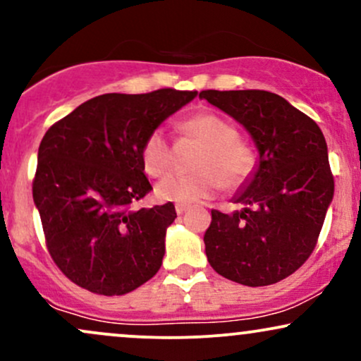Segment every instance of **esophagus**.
Segmentation results:
<instances>
[{"instance_id":"obj_1","label":"esophagus","mask_w":361,"mask_h":361,"mask_svg":"<svg viewBox=\"0 0 361 361\" xmlns=\"http://www.w3.org/2000/svg\"><path fill=\"white\" fill-rule=\"evenodd\" d=\"M188 209H190V205H186V204H176V205H175V210H176L178 215L185 214Z\"/></svg>"}]
</instances>
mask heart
I'll use <instances>...</instances> for the list:
<instances>
[{
    "label": "heart",
    "mask_w": 361,
    "mask_h": 361,
    "mask_svg": "<svg viewBox=\"0 0 361 361\" xmlns=\"http://www.w3.org/2000/svg\"><path fill=\"white\" fill-rule=\"evenodd\" d=\"M181 137L193 139L202 149L193 159L195 173L169 175L156 186V195L163 202L193 204L214 197L221 188H238L255 169V154L238 139V130L226 118L212 111H200L178 126ZM144 171L159 178L171 171L175 149L168 135L156 128L144 140L140 149Z\"/></svg>",
    "instance_id": "heart-1"
}]
</instances>
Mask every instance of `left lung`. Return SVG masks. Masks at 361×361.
<instances>
[{"mask_svg":"<svg viewBox=\"0 0 361 361\" xmlns=\"http://www.w3.org/2000/svg\"><path fill=\"white\" fill-rule=\"evenodd\" d=\"M250 132L259 152L252 178L234 197L243 209L212 210L204 235L210 267L224 279L264 287L307 261L334 195L326 139L312 118L263 90L200 93Z\"/></svg>","mask_w":361,"mask_h":361,"instance_id":"8db88e82","label":"left lung"}]
</instances>
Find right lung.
<instances>
[{"mask_svg":"<svg viewBox=\"0 0 361 361\" xmlns=\"http://www.w3.org/2000/svg\"><path fill=\"white\" fill-rule=\"evenodd\" d=\"M197 91L106 93L85 102L45 132L34 202L59 270L98 295H123L161 268L171 202L135 209L151 192L144 140Z\"/></svg>","mask_w":361,"mask_h":361,"instance_id":"1","label":"right lung"}]
</instances>
